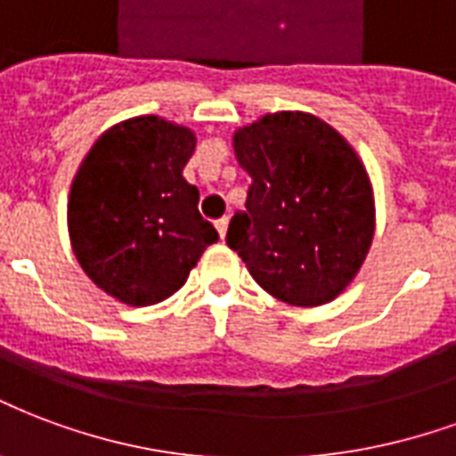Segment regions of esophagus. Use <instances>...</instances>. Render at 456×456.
Masks as SVG:
<instances>
[{"instance_id":"obj_1","label":"esophagus","mask_w":456,"mask_h":456,"mask_svg":"<svg viewBox=\"0 0 456 456\" xmlns=\"http://www.w3.org/2000/svg\"><path fill=\"white\" fill-rule=\"evenodd\" d=\"M215 227H217V232H219V239H224V237H227V227H229V219H227V217H222V219H217V222H215Z\"/></svg>"}]
</instances>
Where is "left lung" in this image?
Masks as SVG:
<instances>
[{"instance_id": "obj_1", "label": "left lung", "mask_w": 456, "mask_h": 456, "mask_svg": "<svg viewBox=\"0 0 456 456\" xmlns=\"http://www.w3.org/2000/svg\"><path fill=\"white\" fill-rule=\"evenodd\" d=\"M251 176L227 244L268 295L319 306L348 288L374 237V195L348 140L302 110L268 113L234 133Z\"/></svg>"}]
</instances>
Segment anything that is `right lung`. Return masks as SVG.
Masks as SVG:
<instances>
[{
	"label": "right lung",
	"instance_id": "obj_1",
	"mask_svg": "<svg viewBox=\"0 0 456 456\" xmlns=\"http://www.w3.org/2000/svg\"><path fill=\"white\" fill-rule=\"evenodd\" d=\"M195 133L159 116L108 127L77 171L69 241L91 282L118 302L150 306L183 285L217 232L183 178Z\"/></svg>",
	"mask_w": 456,
	"mask_h": 456
}]
</instances>
